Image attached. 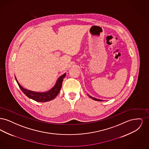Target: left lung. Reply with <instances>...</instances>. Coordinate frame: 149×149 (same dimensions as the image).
I'll use <instances>...</instances> for the list:
<instances>
[{
  "label": "left lung",
  "mask_w": 149,
  "mask_h": 149,
  "mask_svg": "<svg viewBox=\"0 0 149 149\" xmlns=\"http://www.w3.org/2000/svg\"><path fill=\"white\" fill-rule=\"evenodd\" d=\"M88 96H89L91 98H92V99H93V100H97V101H103V100H101V99H97V98H93L92 97L90 96L89 95H88Z\"/></svg>",
  "instance_id": "obj_1"
}]
</instances>
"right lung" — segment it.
Here are the masks:
<instances>
[{
	"mask_svg": "<svg viewBox=\"0 0 149 149\" xmlns=\"http://www.w3.org/2000/svg\"><path fill=\"white\" fill-rule=\"evenodd\" d=\"M66 73H65L58 78V79L57 80L56 83L55 85H54V86L49 91L46 92H36L31 91L27 89H25L20 85V84L18 81L15 77V78L18 85L21 89L22 91L26 96H27L29 98L33 99L37 102H46L54 99L57 95V94H58V93L61 89L62 83H63L64 78L66 76Z\"/></svg>",
	"mask_w": 149,
	"mask_h": 149,
	"instance_id": "obj_1",
	"label": "right lung"
}]
</instances>
